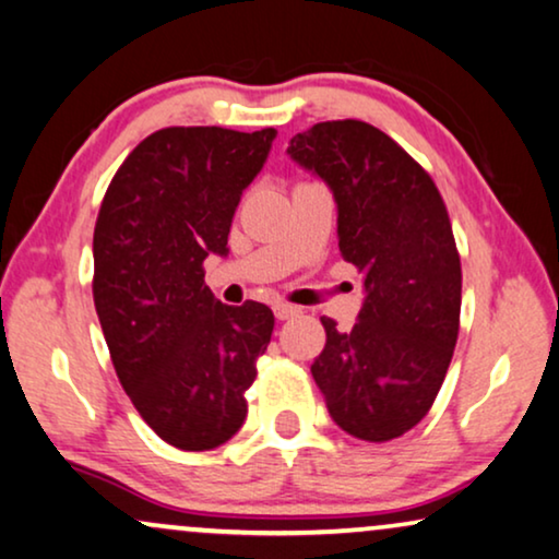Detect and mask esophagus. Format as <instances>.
Listing matches in <instances>:
<instances>
[{
	"label": "esophagus",
	"instance_id": "1",
	"mask_svg": "<svg viewBox=\"0 0 559 559\" xmlns=\"http://www.w3.org/2000/svg\"><path fill=\"white\" fill-rule=\"evenodd\" d=\"M273 311H275V319H281V322H284V319H292V317L299 314L301 309L294 307V304L278 301V304H273Z\"/></svg>",
	"mask_w": 559,
	"mask_h": 559
}]
</instances>
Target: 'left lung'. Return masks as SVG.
<instances>
[{
	"label": "left lung",
	"mask_w": 559,
	"mask_h": 559,
	"mask_svg": "<svg viewBox=\"0 0 559 559\" xmlns=\"http://www.w3.org/2000/svg\"><path fill=\"white\" fill-rule=\"evenodd\" d=\"M286 153L330 186L340 252L366 286L353 330L322 317L311 376L340 429L389 442L427 416L457 342L463 271L448 206L427 170L360 119L319 122Z\"/></svg>",
	"instance_id": "obj_1"
}]
</instances>
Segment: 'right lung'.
I'll return each mask as SVG.
<instances>
[{"label": "right lung", "mask_w": 559, "mask_h": 559, "mask_svg": "<svg viewBox=\"0 0 559 559\" xmlns=\"http://www.w3.org/2000/svg\"><path fill=\"white\" fill-rule=\"evenodd\" d=\"M275 135L153 132L119 166L96 217L94 307L111 362L147 427L178 450L219 448L248 416L273 311L217 301L202 265L229 252L235 210Z\"/></svg>", "instance_id": "obj_1"}]
</instances>
